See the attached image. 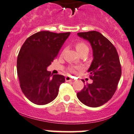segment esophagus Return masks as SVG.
<instances>
[{"label":"esophagus","mask_w":134,"mask_h":134,"mask_svg":"<svg viewBox=\"0 0 134 134\" xmlns=\"http://www.w3.org/2000/svg\"><path fill=\"white\" fill-rule=\"evenodd\" d=\"M65 81H67V82H71V81H73V79H72L70 76H66L65 77Z\"/></svg>","instance_id":"1"}]
</instances>
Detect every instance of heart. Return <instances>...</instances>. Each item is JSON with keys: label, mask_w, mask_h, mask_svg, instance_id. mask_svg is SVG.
I'll use <instances>...</instances> for the list:
<instances>
[{"label": "heart", "mask_w": 134, "mask_h": 134, "mask_svg": "<svg viewBox=\"0 0 134 134\" xmlns=\"http://www.w3.org/2000/svg\"><path fill=\"white\" fill-rule=\"evenodd\" d=\"M76 48L79 53H81V52L84 51H86V50H88V47H87V46L83 42L76 43ZM79 69H81V67H69V70L70 72L75 73V72H76L77 70H79Z\"/></svg>", "instance_id": "heart-1"}]
</instances>
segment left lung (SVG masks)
<instances>
[{
	"instance_id": "obj_1",
	"label": "left lung",
	"mask_w": 134,
	"mask_h": 134,
	"mask_svg": "<svg viewBox=\"0 0 134 134\" xmlns=\"http://www.w3.org/2000/svg\"><path fill=\"white\" fill-rule=\"evenodd\" d=\"M77 35L90 41L94 58L87 70L93 82L86 84L77 96L87 107H100L111 99L117 89L121 75L119 56L114 45L99 32H81Z\"/></svg>"
}]
</instances>
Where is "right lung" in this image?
<instances>
[{"label": "right lung", "mask_w": 134, "mask_h": 134, "mask_svg": "<svg viewBox=\"0 0 134 134\" xmlns=\"http://www.w3.org/2000/svg\"><path fill=\"white\" fill-rule=\"evenodd\" d=\"M70 32L55 33L42 31L27 38L20 49L17 72L23 94L33 103L43 105L56 98L62 75H51L47 68L57 56Z\"/></svg>", "instance_id": "obj_1"}]
</instances>
